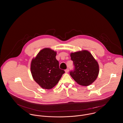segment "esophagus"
I'll return each mask as SVG.
<instances>
[{
	"label": "esophagus",
	"mask_w": 123,
	"mask_h": 123,
	"mask_svg": "<svg viewBox=\"0 0 123 123\" xmlns=\"http://www.w3.org/2000/svg\"><path fill=\"white\" fill-rule=\"evenodd\" d=\"M69 71V69L68 68H67L66 69H65V72L66 73H68Z\"/></svg>",
	"instance_id": "34e87169"
}]
</instances>
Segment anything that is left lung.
I'll return each mask as SVG.
<instances>
[{"label":"left lung","instance_id":"1","mask_svg":"<svg viewBox=\"0 0 123 123\" xmlns=\"http://www.w3.org/2000/svg\"><path fill=\"white\" fill-rule=\"evenodd\" d=\"M74 69L70 75L80 85L87 86L92 84L97 78L99 65L88 50H82L70 55Z\"/></svg>","mask_w":123,"mask_h":123}]
</instances>
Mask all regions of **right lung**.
Listing matches in <instances>:
<instances>
[{
	"mask_svg": "<svg viewBox=\"0 0 123 123\" xmlns=\"http://www.w3.org/2000/svg\"><path fill=\"white\" fill-rule=\"evenodd\" d=\"M56 55V51L47 48L41 49L31 60L32 78L44 89L53 88L65 73L64 70L59 68Z\"/></svg>",
	"mask_w": 123,
	"mask_h": 123,
	"instance_id": "add662e5",
	"label": "right lung"
}]
</instances>
